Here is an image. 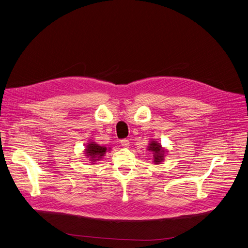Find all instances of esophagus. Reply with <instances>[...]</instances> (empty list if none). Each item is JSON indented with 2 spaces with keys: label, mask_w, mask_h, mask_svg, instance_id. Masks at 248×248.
Returning <instances> with one entry per match:
<instances>
[{
  "label": "esophagus",
  "mask_w": 248,
  "mask_h": 248,
  "mask_svg": "<svg viewBox=\"0 0 248 248\" xmlns=\"http://www.w3.org/2000/svg\"><path fill=\"white\" fill-rule=\"evenodd\" d=\"M121 144H122V146H124V147H127L128 145H129V141H128V140H121Z\"/></svg>",
  "instance_id": "34e87169"
}]
</instances>
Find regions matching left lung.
I'll return each mask as SVG.
<instances>
[{
	"mask_svg": "<svg viewBox=\"0 0 248 248\" xmlns=\"http://www.w3.org/2000/svg\"><path fill=\"white\" fill-rule=\"evenodd\" d=\"M147 148H148V151L153 152V154H154V162H155L157 164V163H160L163 160L164 153H166V152H164V150L161 147V145L159 143L153 140L150 143V147H147Z\"/></svg>",
	"mask_w": 248,
	"mask_h": 248,
	"instance_id": "1",
	"label": "left lung"
}]
</instances>
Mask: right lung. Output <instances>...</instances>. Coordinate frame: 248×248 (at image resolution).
Segmentation results:
<instances>
[{
	"label": "right lung",
	"mask_w": 248,
	"mask_h": 248,
	"mask_svg": "<svg viewBox=\"0 0 248 248\" xmlns=\"http://www.w3.org/2000/svg\"><path fill=\"white\" fill-rule=\"evenodd\" d=\"M107 147L102 146L95 142H90L86 148V155L90 160H98L106 154ZM94 162V161H93Z\"/></svg>",
	"instance_id": "add662e5"
}]
</instances>
